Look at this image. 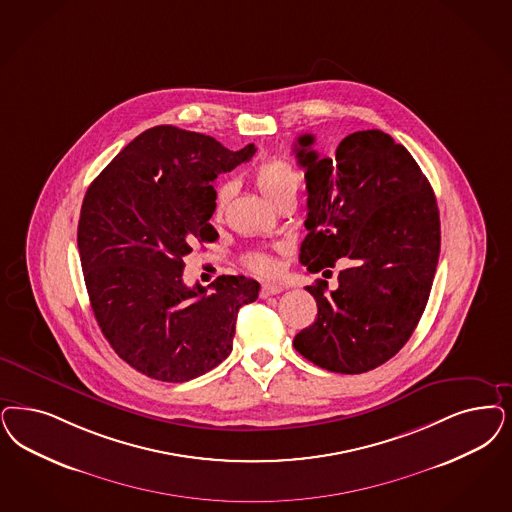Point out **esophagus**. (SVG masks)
Masks as SVG:
<instances>
[{
	"label": "esophagus",
	"mask_w": 512,
	"mask_h": 512,
	"mask_svg": "<svg viewBox=\"0 0 512 512\" xmlns=\"http://www.w3.org/2000/svg\"><path fill=\"white\" fill-rule=\"evenodd\" d=\"M282 291V285H276V283H263V287H261V297L266 299V297L278 295V293H282Z\"/></svg>",
	"instance_id": "esophagus-1"
}]
</instances>
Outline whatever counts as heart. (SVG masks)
Listing matches in <instances>:
<instances>
[{"label":"heart","mask_w":512,"mask_h":512,"mask_svg":"<svg viewBox=\"0 0 512 512\" xmlns=\"http://www.w3.org/2000/svg\"><path fill=\"white\" fill-rule=\"evenodd\" d=\"M253 181H255V187L259 189V193L263 194L266 200L274 206L287 196L295 198L300 185L297 168L289 160L280 159V157L263 160L253 172ZM230 196H232V183L229 181L221 183L215 191V208H213V215L217 219L225 213ZM246 261L249 270H253L255 274H261V276H272L278 270L276 259L265 251L249 253Z\"/></svg>","instance_id":"heart-1"}]
</instances>
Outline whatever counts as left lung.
Segmentation results:
<instances>
[{"instance_id": "obj_1", "label": "left lung", "mask_w": 512, "mask_h": 512, "mask_svg": "<svg viewBox=\"0 0 512 512\" xmlns=\"http://www.w3.org/2000/svg\"><path fill=\"white\" fill-rule=\"evenodd\" d=\"M312 143L304 134L295 149L308 189L299 261L319 272L342 259L344 270L335 291L325 280L306 287L318 318L293 346L321 369L361 374L399 352L422 318L441 251L439 208L416 160L382 130L346 136L335 159Z\"/></svg>"}]
</instances>
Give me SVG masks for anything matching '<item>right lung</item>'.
I'll return each mask as SVG.
<instances>
[{"label":"right lung","mask_w":512,"mask_h":512,"mask_svg":"<svg viewBox=\"0 0 512 512\" xmlns=\"http://www.w3.org/2000/svg\"><path fill=\"white\" fill-rule=\"evenodd\" d=\"M162 124L141 132L90 183L77 246L90 306L115 353L162 382L202 376L232 350L238 310L259 297L244 276H219L206 295L183 283V257L213 242V181L253 157Z\"/></svg>","instance_id":"add662e5"}]
</instances>
